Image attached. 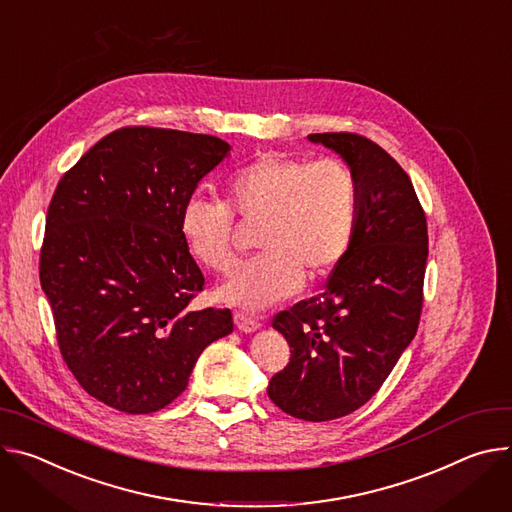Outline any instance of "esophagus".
<instances>
[{
    "label": "esophagus",
    "mask_w": 512,
    "mask_h": 512,
    "mask_svg": "<svg viewBox=\"0 0 512 512\" xmlns=\"http://www.w3.org/2000/svg\"><path fill=\"white\" fill-rule=\"evenodd\" d=\"M234 321H236V327H238L242 333H254V331H258L260 325H262L258 319H252V317H248V315H244V313H236V315H234Z\"/></svg>",
    "instance_id": "34e87169"
}]
</instances>
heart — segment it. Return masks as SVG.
<instances>
[{
    "label": "heart",
    "instance_id": "heart-1",
    "mask_svg": "<svg viewBox=\"0 0 512 512\" xmlns=\"http://www.w3.org/2000/svg\"><path fill=\"white\" fill-rule=\"evenodd\" d=\"M227 202L244 217H264L256 244L262 254L238 264L217 287L221 303L260 311L301 291L305 276L321 280L354 242L360 189L339 160L266 152L225 181ZM181 234L201 264L215 272L232 266L234 213L219 199L191 195L181 209Z\"/></svg>",
    "mask_w": 512,
    "mask_h": 512
}]
</instances>
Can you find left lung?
<instances>
[{"label":"left lung","mask_w":512,"mask_h":512,"mask_svg":"<svg viewBox=\"0 0 512 512\" xmlns=\"http://www.w3.org/2000/svg\"><path fill=\"white\" fill-rule=\"evenodd\" d=\"M307 138L348 164L360 213L354 242L323 293L274 317L291 362L270 378L268 396L291 417L331 421L368 403L411 346L429 240L413 183L386 150L348 132Z\"/></svg>","instance_id":"1"}]
</instances>
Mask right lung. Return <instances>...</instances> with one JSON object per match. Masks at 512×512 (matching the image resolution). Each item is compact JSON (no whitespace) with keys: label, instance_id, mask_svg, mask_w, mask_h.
<instances>
[{"label":"right lung","instance_id":"right-lung-1","mask_svg":"<svg viewBox=\"0 0 512 512\" xmlns=\"http://www.w3.org/2000/svg\"><path fill=\"white\" fill-rule=\"evenodd\" d=\"M230 150L209 134L122 128L52 195L40 285L67 366L107 407L164 409L201 352L234 331L230 309L189 307L205 278L179 225L187 197Z\"/></svg>","mask_w":512,"mask_h":512}]
</instances>
